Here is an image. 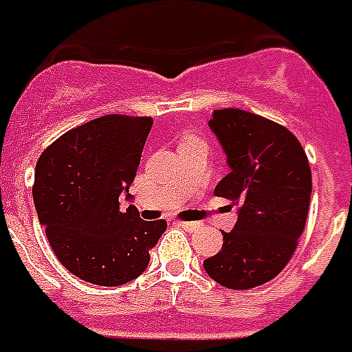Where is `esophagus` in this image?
Returning a JSON list of instances; mask_svg holds the SVG:
<instances>
[{
  "mask_svg": "<svg viewBox=\"0 0 352 352\" xmlns=\"http://www.w3.org/2000/svg\"><path fill=\"white\" fill-rule=\"evenodd\" d=\"M176 225H179L182 229H187V230H198L199 229L198 221H176Z\"/></svg>",
  "mask_w": 352,
  "mask_h": 352,
  "instance_id": "obj_1",
  "label": "esophagus"
}]
</instances>
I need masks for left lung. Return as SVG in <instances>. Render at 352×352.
<instances>
[{
    "mask_svg": "<svg viewBox=\"0 0 352 352\" xmlns=\"http://www.w3.org/2000/svg\"><path fill=\"white\" fill-rule=\"evenodd\" d=\"M229 174L214 194L238 205V220L223 234L205 272L227 289H252L287 265L307 220L313 178L296 136L278 123L240 109L212 112Z\"/></svg>",
    "mask_w": 352,
    "mask_h": 352,
    "instance_id": "obj_1",
    "label": "left lung"
}]
</instances>
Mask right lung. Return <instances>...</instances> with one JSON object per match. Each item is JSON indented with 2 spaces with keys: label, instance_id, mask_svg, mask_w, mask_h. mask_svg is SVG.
<instances>
[{
  "label": "right lung",
  "instance_id": "add662e5",
  "mask_svg": "<svg viewBox=\"0 0 352 352\" xmlns=\"http://www.w3.org/2000/svg\"><path fill=\"white\" fill-rule=\"evenodd\" d=\"M153 118L107 114L72 129L39 156L34 205L61 265L94 285L116 287L142 274L167 221H145L132 199Z\"/></svg>",
  "mask_w": 352,
  "mask_h": 352
}]
</instances>
